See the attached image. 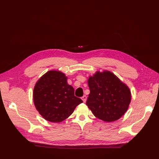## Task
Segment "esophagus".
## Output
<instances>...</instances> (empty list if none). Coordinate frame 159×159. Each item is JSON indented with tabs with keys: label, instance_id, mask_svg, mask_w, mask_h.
<instances>
[{
	"label": "esophagus",
	"instance_id": "esophagus-1",
	"mask_svg": "<svg viewBox=\"0 0 159 159\" xmlns=\"http://www.w3.org/2000/svg\"><path fill=\"white\" fill-rule=\"evenodd\" d=\"M81 99H82V100L84 102H86V100H87V96L84 95V96H83L81 98Z\"/></svg>",
	"mask_w": 159,
	"mask_h": 159
}]
</instances>
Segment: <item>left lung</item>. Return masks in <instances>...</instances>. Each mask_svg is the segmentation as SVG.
<instances>
[{
  "label": "left lung",
  "mask_w": 159,
  "mask_h": 159,
  "mask_svg": "<svg viewBox=\"0 0 159 159\" xmlns=\"http://www.w3.org/2000/svg\"><path fill=\"white\" fill-rule=\"evenodd\" d=\"M90 94L86 105L98 118L115 121L125 114L131 102L129 87L108 70L96 72L88 79Z\"/></svg>",
  "instance_id": "1"
}]
</instances>
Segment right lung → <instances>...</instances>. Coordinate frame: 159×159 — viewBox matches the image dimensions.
Segmentation results:
<instances>
[{
  "label": "right lung",
  "mask_w": 159,
  "mask_h": 159,
  "mask_svg": "<svg viewBox=\"0 0 159 159\" xmlns=\"http://www.w3.org/2000/svg\"><path fill=\"white\" fill-rule=\"evenodd\" d=\"M33 101L41 116L52 123L63 121L83 102L74 96L67 77L58 70H50L39 78L33 89Z\"/></svg>",
  "instance_id": "obj_1"
}]
</instances>
